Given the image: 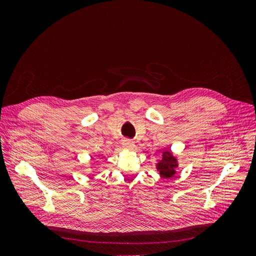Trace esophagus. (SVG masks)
<instances>
[{"label":"esophagus","instance_id":"1","mask_svg":"<svg viewBox=\"0 0 256 256\" xmlns=\"http://www.w3.org/2000/svg\"><path fill=\"white\" fill-rule=\"evenodd\" d=\"M134 142L130 141V140H124L122 142V147H125L127 150H132L134 148Z\"/></svg>","mask_w":256,"mask_h":256}]
</instances>
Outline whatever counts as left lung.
Returning a JSON list of instances; mask_svg holds the SVG:
<instances>
[{"mask_svg": "<svg viewBox=\"0 0 256 256\" xmlns=\"http://www.w3.org/2000/svg\"><path fill=\"white\" fill-rule=\"evenodd\" d=\"M180 164H178L177 157L174 156V154L168 150H164L161 154V159L156 164V168L161 177L171 178L177 173L176 168Z\"/></svg>", "mask_w": 256, "mask_h": 256, "instance_id": "obj_1", "label": "left lung"}]
</instances>
